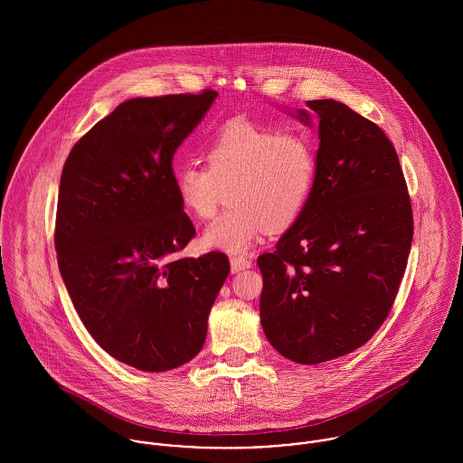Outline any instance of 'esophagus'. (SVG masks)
I'll list each match as a JSON object with an SVG mask.
<instances>
[{
    "label": "esophagus",
    "instance_id": "34e87169",
    "mask_svg": "<svg viewBox=\"0 0 463 463\" xmlns=\"http://www.w3.org/2000/svg\"><path fill=\"white\" fill-rule=\"evenodd\" d=\"M230 265H232V272L235 274V272H241L244 269H250L251 267V260H248L244 257H232Z\"/></svg>",
    "mask_w": 463,
    "mask_h": 463
}]
</instances>
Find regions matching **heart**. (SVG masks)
<instances>
[{"mask_svg":"<svg viewBox=\"0 0 463 463\" xmlns=\"http://www.w3.org/2000/svg\"><path fill=\"white\" fill-rule=\"evenodd\" d=\"M317 173L312 138L274 132L248 121H232L206 147V165L175 171L182 208L199 221L215 215L224 193L232 208L204 232L208 248L244 253L267 230H287L305 210Z\"/></svg>","mask_w":463,"mask_h":463,"instance_id":"1","label":"heart"}]
</instances>
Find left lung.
Segmentation results:
<instances>
[{"instance_id": "obj_1", "label": "left lung", "mask_w": 463, "mask_h": 463, "mask_svg": "<svg viewBox=\"0 0 463 463\" xmlns=\"http://www.w3.org/2000/svg\"><path fill=\"white\" fill-rule=\"evenodd\" d=\"M319 118L316 184L272 253L260 323L285 358L314 365L364 345L387 319L404 274L413 215L396 149L373 121L335 99ZM298 119L312 125L307 110Z\"/></svg>"}]
</instances>
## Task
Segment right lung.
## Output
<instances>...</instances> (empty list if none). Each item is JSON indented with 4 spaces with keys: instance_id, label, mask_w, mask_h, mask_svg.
<instances>
[{
    "instance_id": "add662e5",
    "label": "right lung",
    "mask_w": 463,
    "mask_h": 463,
    "mask_svg": "<svg viewBox=\"0 0 463 463\" xmlns=\"http://www.w3.org/2000/svg\"><path fill=\"white\" fill-rule=\"evenodd\" d=\"M215 98L208 89L121 103L72 146L61 176L55 250L67 292L90 336L138 371L198 354L230 272L219 251L175 259L196 230L173 156Z\"/></svg>"
}]
</instances>
